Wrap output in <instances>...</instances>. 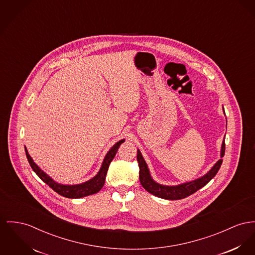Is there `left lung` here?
<instances>
[{"mask_svg":"<svg viewBox=\"0 0 255 255\" xmlns=\"http://www.w3.org/2000/svg\"><path fill=\"white\" fill-rule=\"evenodd\" d=\"M223 109V107H222ZM223 113L225 115L224 109ZM226 127H227V121H226ZM225 152V140L223 139L221 144V158L214 164V166L209 170L202 177H199L198 179H195L193 181H189L187 183H182L175 186H165L156 183L151 176L149 167L142 155L139 149L137 150V161L139 164V180L142 185L148 192L152 193L154 196H157L159 198L167 199V200H179L186 198L187 196L191 195L192 193L196 192L198 189L206 186L219 172L222 163V158Z\"/></svg>","mask_w":255,"mask_h":255,"instance_id":"1","label":"left lung"}]
</instances>
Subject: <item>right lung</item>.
<instances>
[{"instance_id": "obj_1", "label": "right lung", "mask_w": 255, "mask_h": 255, "mask_svg": "<svg viewBox=\"0 0 255 255\" xmlns=\"http://www.w3.org/2000/svg\"><path fill=\"white\" fill-rule=\"evenodd\" d=\"M124 142H125V139H122L111 147V149L105 154L104 159L102 161V167L95 177H93L92 179L86 181L82 184H77V185H64V184L57 183L43 170L40 169V167L34 162V159L29 154L26 147H25V152L32 169L34 170V173L40 178V180H42L46 185H48L54 191H56L60 195L67 198L76 199V198H81L88 195L95 194L102 189L105 182V177L108 171L109 164L113 160L114 156L116 155L121 144Z\"/></svg>"}]
</instances>
